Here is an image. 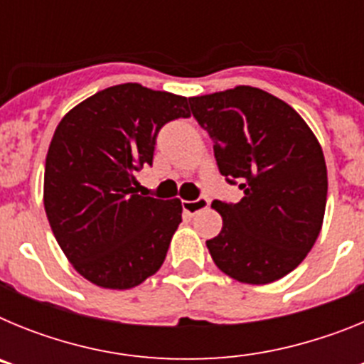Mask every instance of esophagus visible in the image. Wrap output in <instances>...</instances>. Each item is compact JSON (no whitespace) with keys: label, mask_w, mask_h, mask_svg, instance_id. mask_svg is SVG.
I'll use <instances>...</instances> for the list:
<instances>
[{"label":"esophagus","mask_w":364,"mask_h":364,"mask_svg":"<svg viewBox=\"0 0 364 364\" xmlns=\"http://www.w3.org/2000/svg\"><path fill=\"white\" fill-rule=\"evenodd\" d=\"M208 205H210V200H208L205 197L197 198V200H184V202H182V208H184L186 213H189V215H195L197 211L205 210Z\"/></svg>","instance_id":"34e87169"}]
</instances>
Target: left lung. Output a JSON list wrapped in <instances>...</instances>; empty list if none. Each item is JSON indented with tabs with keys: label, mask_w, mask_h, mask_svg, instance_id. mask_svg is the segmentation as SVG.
Returning <instances> with one entry per match:
<instances>
[{
	"label": "left lung",
	"mask_w": 364,
	"mask_h": 364,
	"mask_svg": "<svg viewBox=\"0 0 364 364\" xmlns=\"http://www.w3.org/2000/svg\"><path fill=\"white\" fill-rule=\"evenodd\" d=\"M213 140L218 171L239 184L237 204L213 200L222 231L205 240L217 268L246 284L294 272L323 228L328 175L319 140L294 107L250 85L189 98Z\"/></svg>",
	"instance_id": "8db88e82"
}]
</instances>
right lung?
I'll list each match as a JSON object with an SVG mask.
<instances>
[{"instance_id":"1","label":"right lung","mask_w":364,"mask_h":364,"mask_svg":"<svg viewBox=\"0 0 364 364\" xmlns=\"http://www.w3.org/2000/svg\"><path fill=\"white\" fill-rule=\"evenodd\" d=\"M188 117L186 96L122 83L58 124L45 160V213L70 264L92 284L129 290L162 266L182 202L138 195L134 173L153 164L162 125Z\"/></svg>"}]
</instances>
